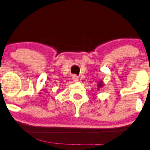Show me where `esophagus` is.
Here are the masks:
<instances>
[{
	"label": "esophagus",
	"mask_w": 150,
	"mask_h": 150,
	"mask_svg": "<svg viewBox=\"0 0 150 150\" xmlns=\"http://www.w3.org/2000/svg\"><path fill=\"white\" fill-rule=\"evenodd\" d=\"M72 80H74V82H78V76H77L76 75H74L72 76Z\"/></svg>",
	"instance_id": "obj_1"
}]
</instances>
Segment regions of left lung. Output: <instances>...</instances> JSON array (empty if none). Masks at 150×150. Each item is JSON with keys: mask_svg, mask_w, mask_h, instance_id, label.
I'll return each instance as SVG.
<instances>
[{"mask_svg": "<svg viewBox=\"0 0 150 150\" xmlns=\"http://www.w3.org/2000/svg\"><path fill=\"white\" fill-rule=\"evenodd\" d=\"M101 86H102V83H101V82H100V83H99V84H98V88L101 87Z\"/></svg>", "mask_w": 150, "mask_h": 150, "instance_id": "obj_1", "label": "left lung"}]
</instances>
